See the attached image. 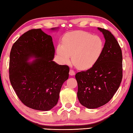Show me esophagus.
Masks as SVG:
<instances>
[{
	"label": "esophagus",
	"instance_id": "esophagus-1",
	"mask_svg": "<svg viewBox=\"0 0 133 133\" xmlns=\"http://www.w3.org/2000/svg\"><path fill=\"white\" fill-rule=\"evenodd\" d=\"M75 74V71H74L73 69H71L70 71H69V75H74Z\"/></svg>",
	"mask_w": 133,
	"mask_h": 133
}]
</instances>
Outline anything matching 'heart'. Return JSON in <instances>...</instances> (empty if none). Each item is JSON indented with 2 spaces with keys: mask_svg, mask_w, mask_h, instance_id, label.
<instances>
[{
  "mask_svg": "<svg viewBox=\"0 0 133 133\" xmlns=\"http://www.w3.org/2000/svg\"><path fill=\"white\" fill-rule=\"evenodd\" d=\"M103 49L104 42L101 37L77 31L65 34L62 45H58L57 51L63 61L68 62L72 55V61L78 68L88 69L98 61Z\"/></svg>",
  "mask_w": 133,
  "mask_h": 133,
  "instance_id": "b5f03b06",
  "label": "heart"
}]
</instances>
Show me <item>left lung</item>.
<instances>
[{
    "label": "left lung",
    "mask_w": 133,
    "mask_h": 133,
    "mask_svg": "<svg viewBox=\"0 0 133 133\" xmlns=\"http://www.w3.org/2000/svg\"><path fill=\"white\" fill-rule=\"evenodd\" d=\"M98 29L106 40L103 53L95 65L75 75L78 100L88 109L99 108L110 101L123 78V57L119 44L109 30Z\"/></svg>",
    "instance_id": "obj_1"
}]
</instances>
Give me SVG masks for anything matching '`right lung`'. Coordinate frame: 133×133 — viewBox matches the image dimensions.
<instances>
[{
    "label": "right lung",
    "mask_w": 133,
    "mask_h": 133,
    "mask_svg": "<svg viewBox=\"0 0 133 133\" xmlns=\"http://www.w3.org/2000/svg\"><path fill=\"white\" fill-rule=\"evenodd\" d=\"M54 53L52 37L41 29L24 32L11 47L9 79L18 99L30 108L47 111L57 104L69 68L54 62ZM31 57L37 59L27 63Z\"/></svg>",
    "instance_id": "right-lung-1"
}]
</instances>
